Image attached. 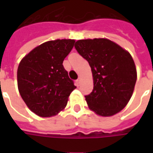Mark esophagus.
Returning a JSON list of instances; mask_svg holds the SVG:
<instances>
[{
	"instance_id": "34e87169",
	"label": "esophagus",
	"mask_w": 153,
	"mask_h": 153,
	"mask_svg": "<svg viewBox=\"0 0 153 153\" xmlns=\"http://www.w3.org/2000/svg\"><path fill=\"white\" fill-rule=\"evenodd\" d=\"M80 83H81V78H79L78 79L76 80V83H77V86H79L80 85Z\"/></svg>"
}]
</instances>
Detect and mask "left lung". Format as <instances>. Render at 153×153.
<instances>
[{
    "label": "left lung",
    "instance_id": "8db88e82",
    "mask_svg": "<svg viewBox=\"0 0 153 153\" xmlns=\"http://www.w3.org/2000/svg\"><path fill=\"white\" fill-rule=\"evenodd\" d=\"M74 47L93 74V90L85 96L88 108L104 117L120 112L131 98L137 80L131 55L107 38L78 40Z\"/></svg>",
    "mask_w": 153,
    "mask_h": 153
}]
</instances>
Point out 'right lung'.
<instances>
[{
	"instance_id": "add662e5",
	"label": "right lung",
	"mask_w": 153,
	"mask_h": 153,
	"mask_svg": "<svg viewBox=\"0 0 153 153\" xmlns=\"http://www.w3.org/2000/svg\"><path fill=\"white\" fill-rule=\"evenodd\" d=\"M74 39H56L41 44L19 65L17 83L20 96L29 110L41 117L63 111L76 86L63 66L74 47Z\"/></svg>"
}]
</instances>
